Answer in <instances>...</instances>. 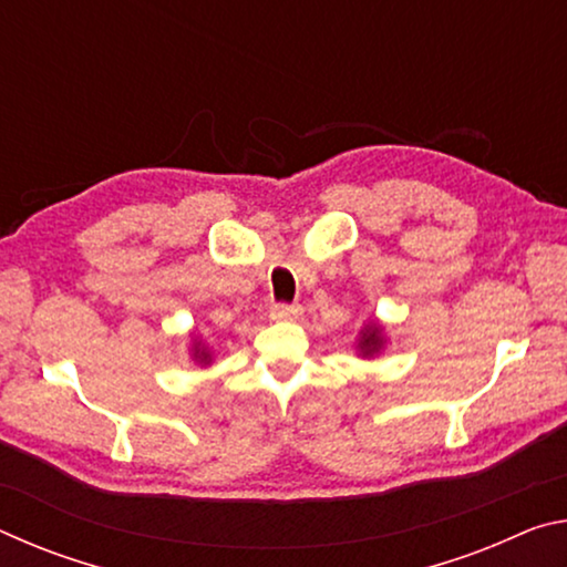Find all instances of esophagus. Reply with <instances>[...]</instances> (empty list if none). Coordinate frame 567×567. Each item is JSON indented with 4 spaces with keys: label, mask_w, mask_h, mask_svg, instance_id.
I'll return each mask as SVG.
<instances>
[{
    "label": "esophagus",
    "mask_w": 567,
    "mask_h": 567,
    "mask_svg": "<svg viewBox=\"0 0 567 567\" xmlns=\"http://www.w3.org/2000/svg\"><path fill=\"white\" fill-rule=\"evenodd\" d=\"M302 315V307L300 305H275L270 310V318L282 322V320H297Z\"/></svg>",
    "instance_id": "34e87169"
}]
</instances>
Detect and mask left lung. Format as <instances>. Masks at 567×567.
I'll use <instances>...</instances> for the list:
<instances>
[{
  "mask_svg": "<svg viewBox=\"0 0 567 567\" xmlns=\"http://www.w3.org/2000/svg\"><path fill=\"white\" fill-rule=\"evenodd\" d=\"M385 348V334H382V324L380 322H370L364 324L360 332V342L358 350L362 358H375V354Z\"/></svg>",
  "mask_w": 567,
  "mask_h": 567,
  "instance_id": "1",
  "label": "left lung"
}]
</instances>
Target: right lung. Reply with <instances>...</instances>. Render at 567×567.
<instances>
[{"label": "right lung", "instance_id": "obj_1", "mask_svg": "<svg viewBox=\"0 0 567 567\" xmlns=\"http://www.w3.org/2000/svg\"><path fill=\"white\" fill-rule=\"evenodd\" d=\"M192 358H195L199 364H209V360H213V354H209V350L205 348L203 342H195V344H192Z\"/></svg>", "mask_w": 567, "mask_h": 567}]
</instances>
